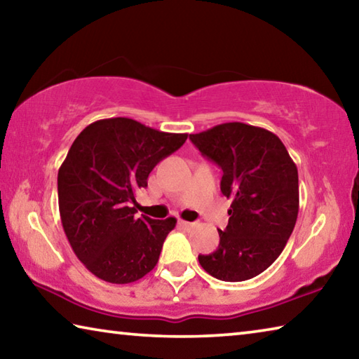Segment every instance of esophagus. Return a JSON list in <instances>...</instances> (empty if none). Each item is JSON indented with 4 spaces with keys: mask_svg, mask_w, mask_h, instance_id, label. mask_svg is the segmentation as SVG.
Returning <instances> with one entry per match:
<instances>
[{
    "mask_svg": "<svg viewBox=\"0 0 359 359\" xmlns=\"http://www.w3.org/2000/svg\"><path fill=\"white\" fill-rule=\"evenodd\" d=\"M179 224L182 228H185V229H191V228H194L196 226V223H191V222H185V220H180L179 222Z\"/></svg>",
    "mask_w": 359,
    "mask_h": 359,
    "instance_id": "1",
    "label": "esophagus"
}]
</instances>
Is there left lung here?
Returning a JSON list of instances; mask_svg holds the SVG:
<instances>
[{"label": "left lung", "instance_id": "left-lung-1", "mask_svg": "<svg viewBox=\"0 0 359 359\" xmlns=\"http://www.w3.org/2000/svg\"><path fill=\"white\" fill-rule=\"evenodd\" d=\"M191 142L222 168V193L233 199L220 244L199 255L218 280L244 282L266 271L287 245L299 210L297 168L274 133L241 121L190 135Z\"/></svg>", "mask_w": 359, "mask_h": 359}]
</instances>
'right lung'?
<instances>
[{"instance_id": "add662e5", "label": "right lung", "mask_w": 359, "mask_h": 359, "mask_svg": "<svg viewBox=\"0 0 359 359\" xmlns=\"http://www.w3.org/2000/svg\"><path fill=\"white\" fill-rule=\"evenodd\" d=\"M187 137L115 117L93 121L72 142L58 169L60 217L76 257L101 280L131 283L156 266L177 220L137 217L131 203Z\"/></svg>"}]
</instances>
